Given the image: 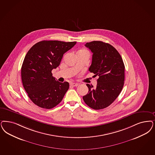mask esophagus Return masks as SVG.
<instances>
[{
    "instance_id": "esophagus-1",
    "label": "esophagus",
    "mask_w": 155,
    "mask_h": 155,
    "mask_svg": "<svg viewBox=\"0 0 155 155\" xmlns=\"http://www.w3.org/2000/svg\"><path fill=\"white\" fill-rule=\"evenodd\" d=\"M78 85V84H75V83H71L70 84V86H77Z\"/></svg>"
}]
</instances>
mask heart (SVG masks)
<instances>
[{
    "mask_svg": "<svg viewBox=\"0 0 155 155\" xmlns=\"http://www.w3.org/2000/svg\"><path fill=\"white\" fill-rule=\"evenodd\" d=\"M78 53H85L89 54V52L85 50V49H81V50H80L78 51Z\"/></svg>",
    "mask_w": 155,
    "mask_h": 155,
    "instance_id": "heart-1",
    "label": "heart"
}]
</instances>
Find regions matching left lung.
<instances>
[{
  "label": "left lung",
  "instance_id": "obj_1",
  "mask_svg": "<svg viewBox=\"0 0 155 155\" xmlns=\"http://www.w3.org/2000/svg\"><path fill=\"white\" fill-rule=\"evenodd\" d=\"M85 46L93 53L89 70L99 78L95 88L86 84L89 91L83 100L93 109H104L112 104L123 89L125 66L117 50L109 43L92 41L86 43Z\"/></svg>",
  "mask_w": 155,
  "mask_h": 155
}]
</instances>
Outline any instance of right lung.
<instances>
[{
    "mask_svg": "<svg viewBox=\"0 0 155 155\" xmlns=\"http://www.w3.org/2000/svg\"><path fill=\"white\" fill-rule=\"evenodd\" d=\"M76 43L42 41L27 52L21 66V81L28 96L38 107L51 109L62 100L69 84L56 80L51 71L59 66L64 54Z\"/></svg>",
    "mask_w": 155,
    "mask_h": 155,
    "instance_id": "1",
    "label": "right lung"
}]
</instances>
